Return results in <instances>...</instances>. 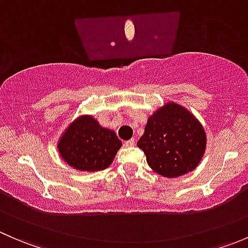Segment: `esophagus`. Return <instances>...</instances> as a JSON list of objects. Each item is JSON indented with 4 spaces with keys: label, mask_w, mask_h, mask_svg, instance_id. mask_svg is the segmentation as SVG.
I'll return each instance as SVG.
<instances>
[{
    "label": "esophagus",
    "mask_w": 248,
    "mask_h": 248,
    "mask_svg": "<svg viewBox=\"0 0 248 248\" xmlns=\"http://www.w3.org/2000/svg\"><path fill=\"white\" fill-rule=\"evenodd\" d=\"M134 145H136V140L134 139H129L124 141V146H134Z\"/></svg>",
    "instance_id": "esophagus-1"
}]
</instances>
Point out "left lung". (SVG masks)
<instances>
[{"instance_id": "obj_1", "label": "left lung", "mask_w": 248, "mask_h": 248, "mask_svg": "<svg viewBox=\"0 0 248 248\" xmlns=\"http://www.w3.org/2000/svg\"><path fill=\"white\" fill-rule=\"evenodd\" d=\"M137 145L152 170L171 179L198 167L206 149V133L188 109L168 102L147 117Z\"/></svg>"}]
</instances>
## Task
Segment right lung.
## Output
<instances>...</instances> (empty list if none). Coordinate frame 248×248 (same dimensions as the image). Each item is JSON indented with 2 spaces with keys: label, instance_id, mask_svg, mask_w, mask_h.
I'll use <instances>...</instances> for the list:
<instances>
[{
  "label": "right lung",
  "instance_id": "right-lung-1",
  "mask_svg": "<svg viewBox=\"0 0 248 248\" xmlns=\"http://www.w3.org/2000/svg\"><path fill=\"white\" fill-rule=\"evenodd\" d=\"M121 146L115 131L87 114L74 119L57 141L60 157L69 167L90 172L108 168Z\"/></svg>",
  "mask_w": 248,
  "mask_h": 248
}]
</instances>
